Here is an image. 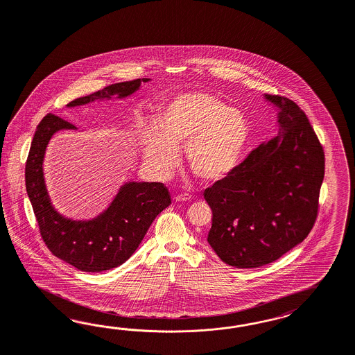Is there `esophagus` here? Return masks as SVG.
I'll list each match as a JSON object with an SVG mask.
<instances>
[{"label": "esophagus", "instance_id": "34e87169", "mask_svg": "<svg viewBox=\"0 0 355 355\" xmlns=\"http://www.w3.org/2000/svg\"><path fill=\"white\" fill-rule=\"evenodd\" d=\"M174 200L175 202H189V200H191V195L190 193H180V195L174 196Z\"/></svg>", "mask_w": 355, "mask_h": 355}]
</instances>
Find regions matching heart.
Returning <instances> with one entry per match:
<instances>
[{
  "mask_svg": "<svg viewBox=\"0 0 355 355\" xmlns=\"http://www.w3.org/2000/svg\"><path fill=\"white\" fill-rule=\"evenodd\" d=\"M157 125L143 143L144 162L166 175L180 162L178 147H186L190 171L207 182L223 180L236 169L250 138L243 113L198 91L168 98L159 107Z\"/></svg>",
  "mask_w": 355,
  "mask_h": 355,
  "instance_id": "obj_1",
  "label": "heart"
}]
</instances>
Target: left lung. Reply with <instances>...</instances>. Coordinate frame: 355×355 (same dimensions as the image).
Returning <instances> with one entry per match:
<instances>
[{"label": "left lung", "mask_w": 355, "mask_h": 355, "mask_svg": "<svg viewBox=\"0 0 355 355\" xmlns=\"http://www.w3.org/2000/svg\"><path fill=\"white\" fill-rule=\"evenodd\" d=\"M279 137L251 150L225 178L205 189L212 209L208 243L236 268L281 258L310 234L319 209L324 150L304 112L279 95Z\"/></svg>", "instance_id": "8db88e82"}]
</instances>
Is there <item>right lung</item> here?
Listing matches in <instances>:
<instances>
[{"mask_svg": "<svg viewBox=\"0 0 355 355\" xmlns=\"http://www.w3.org/2000/svg\"><path fill=\"white\" fill-rule=\"evenodd\" d=\"M148 78L121 82L92 95L79 97L67 107L85 105L112 96L126 97ZM76 129L64 119L46 114L37 125L26 162V190L33 205L40 236L49 251L83 272H103L125 263L138 248L148 227L168 205L171 193L162 182H129L107 211L89 221L64 218L51 205L45 189L43 160L48 141L58 130Z\"/></svg>", "mask_w": 355, "mask_h": 355, "instance_id": "add662e5", "label": "right lung"}]
</instances>
